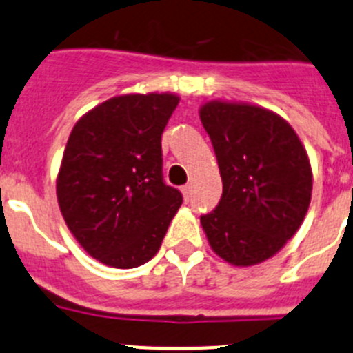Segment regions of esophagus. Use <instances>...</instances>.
Segmentation results:
<instances>
[{
    "label": "esophagus",
    "instance_id": "obj_1",
    "mask_svg": "<svg viewBox=\"0 0 353 353\" xmlns=\"http://www.w3.org/2000/svg\"><path fill=\"white\" fill-rule=\"evenodd\" d=\"M191 185H183L182 187V194H183V199H185V201H189V199H191Z\"/></svg>",
    "mask_w": 353,
    "mask_h": 353
}]
</instances>
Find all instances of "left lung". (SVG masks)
Segmentation results:
<instances>
[{
	"label": "left lung",
	"mask_w": 353,
	"mask_h": 353,
	"mask_svg": "<svg viewBox=\"0 0 353 353\" xmlns=\"http://www.w3.org/2000/svg\"><path fill=\"white\" fill-rule=\"evenodd\" d=\"M199 118L214 145L223 198L201 226L226 263L251 267L281 251L311 203L313 171L288 121L248 102L208 101Z\"/></svg>",
	"instance_id": "8db88e82"
}]
</instances>
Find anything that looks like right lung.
<instances>
[{
    "instance_id": "obj_1",
    "label": "right lung",
    "mask_w": 353,
    "mask_h": 353,
    "mask_svg": "<svg viewBox=\"0 0 353 353\" xmlns=\"http://www.w3.org/2000/svg\"><path fill=\"white\" fill-rule=\"evenodd\" d=\"M176 93H127L84 113L56 176L65 224L81 248L114 269L157 254L182 194L162 182L161 136Z\"/></svg>"
}]
</instances>
